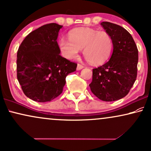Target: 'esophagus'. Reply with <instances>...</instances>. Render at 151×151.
Returning <instances> with one entry per match:
<instances>
[{"label":"esophagus","mask_w":151,"mask_h":151,"mask_svg":"<svg viewBox=\"0 0 151 151\" xmlns=\"http://www.w3.org/2000/svg\"><path fill=\"white\" fill-rule=\"evenodd\" d=\"M83 66L82 65L77 64V70H80L83 69Z\"/></svg>","instance_id":"obj_1"}]
</instances>
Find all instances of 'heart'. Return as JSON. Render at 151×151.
Listing matches in <instances>:
<instances>
[{
  "mask_svg": "<svg viewBox=\"0 0 151 151\" xmlns=\"http://www.w3.org/2000/svg\"><path fill=\"white\" fill-rule=\"evenodd\" d=\"M69 39L59 40L58 47L62 56L68 60L76 58L80 50L89 63L98 65L108 60L113 49L112 38L106 31L91 28H80L69 34Z\"/></svg>",
  "mask_w": 151,
  "mask_h": 151,
  "instance_id": "obj_1",
  "label": "heart"
}]
</instances>
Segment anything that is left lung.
Wrapping results in <instances>:
<instances>
[{
    "label": "left lung",
    "instance_id": "left-lung-1",
    "mask_svg": "<svg viewBox=\"0 0 151 151\" xmlns=\"http://www.w3.org/2000/svg\"><path fill=\"white\" fill-rule=\"evenodd\" d=\"M101 25L113 40L109 60L93 69L91 91L99 99L112 102L124 98L132 87L137 74L138 49L130 33L122 26L104 22Z\"/></svg>",
    "mask_w": 151,
    "mask_h": 151
}]
</instances>
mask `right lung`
I'll return each instance as SVG.
<instances>
[{"instance_id": "right-lung-1", "label": "right lung", "mask_w": 151, "mask_h": 151, "mask_svg": "<svg viewBox=\"0 0 151 151\" xmlns=\"http://www.w3.org/2000/svg\"><path fill=\"white\" fill-rule=\"evenodd\" d=\"M63 26L44 25L25 37L17 51V79L32 100L50 102L63 92L68 74L77 65L60 55L57 38Z\"/></svg>"}]
</instances>
